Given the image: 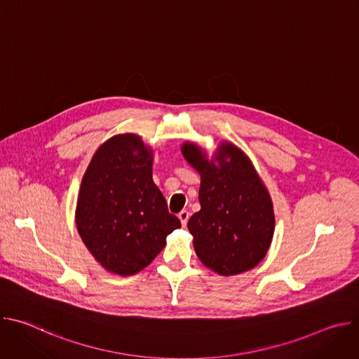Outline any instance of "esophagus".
<instances>
[{"label": "esophagus", "mask_w": 359, "mask_h": 359, "mask_svg": "<svg viewBox=\"0 0 359 359\" xmlns=\"http://www.w3.org/2000/svg\"><path fill=\"white\" fill-rule=\"evenodd\" d=\"M189 217H190V213H189L187 210H182V212L179 213V219H180V223H182V226H183V227L187 224Z\"/></svg>", "instance_id": "obj_1"}]
</instances>
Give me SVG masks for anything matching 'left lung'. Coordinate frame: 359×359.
I'll return each instance as SVG.
<instances>
[{"label": "left lung", "mask_w": 359, "mask_h": 359, "mask_svg": "<svg viewBox=\"0 0 359 359\" xmlns=\"http://www.w3.org/2000/svg\"><path fill=\"white\" fill-rule=\"evenodd\" d=\"M182 153L201 179V209L187 223L197 257L220 276L251 270L266 257L276 227L273 201L259 173L229 142L220 143L212 161L190 142Z\"/></svg>", "instance_id": "8db88e82"}]
</instances>
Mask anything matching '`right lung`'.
Wrapping results in <instances>:
<instances>
[{"instance_id": "1", "label": "right lung", "mask_w": 359, "mask_h": 359, "mask_svg": "<svg viewBox=\"0 0 359 359\" xmlns=\"http://www.w3.org/2000/svg\"><path fill=\"white\" fill-rule=\"evenodd\" d=\"M153 151L133 133L102 144L82 177L76 203L78 233L95 260L118 276L149 266L180 227L151 179Z\"/></svg>"}]
</instances>
